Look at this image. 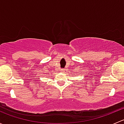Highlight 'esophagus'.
<instances>
[{
  "mask_svg": "<svg viewBox=\"0 0 124 124\" xmlns=\"http://www.w3.org/2000/svg\"><path fill=\"white\" fill-rule=\"evenodd\" d=\"M61 71H62V72H64L65 71L64 68H62V69H61Z\"/></svg>",
  "mask_w": 124,
  "mask_h": 124,
  "instance_id": "34e87169",
  "label": "esophagus"
}]
</instances>
